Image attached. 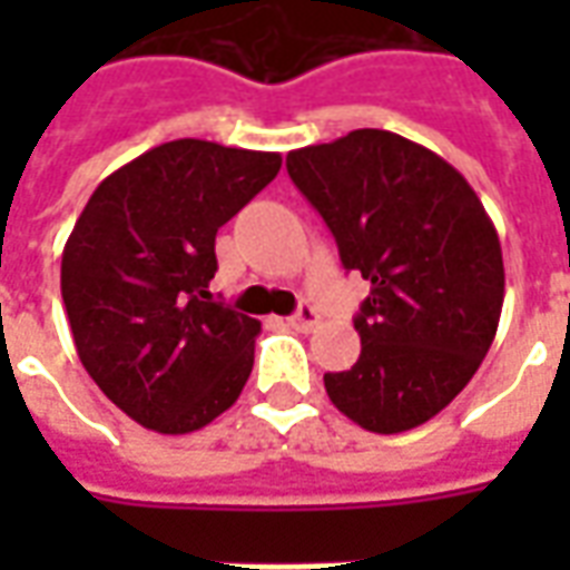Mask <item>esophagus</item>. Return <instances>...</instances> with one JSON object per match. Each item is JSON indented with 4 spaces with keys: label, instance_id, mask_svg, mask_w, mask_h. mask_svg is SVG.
Segmentation results:
<instances>
[{
    "label": "esophagus",
    "instance_id": "esophagus-1",
    "mask_svg": "<svg viewBox=\"0 0 570 570\" xmlns=\"http://www.w3.org/2000/svg\"><path fill=\"white\" fill-rule=\"evenodd\" d=\"M317 323H321V314L311 308V305H302V308H298L296 314L289 317V326H293V330H298V333H311Z\"/></svg>",
    "mask_w": 570,
    "mask_h": 570
}]
</instances>
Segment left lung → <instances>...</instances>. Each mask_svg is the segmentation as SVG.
<instances>
[{
  "label": "left lung",
  "instance_id": "obj_1",
  "mask_svg": "<svg viewBox=\"0 0 570 570\" xmlns=\"http://www.w3.org/2000/svg\"><path fill=\"white\" fill-rule=\"evenodd\" d=\"M347 272L370 281L360 357L326 372L333 406L372 433L440 415L476 375L503 308V256L479 195L436 151L379 128L286 155Z\"/></svg>",
  "mask_w": 570,
  "mask_h": 570
}]
</instances>
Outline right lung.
<instances>
[{
    "instance_id": "obj_1",
    "label": "right lung",
    "mask_w": 570,
    "mask_h": 570,
    "mask_svg": "<svg viewBox=\"0 0 570 570\" xmlns=\"http://www.w3.org/2000/svg\"><path fill=\"white\" fill-rule=\"evenodd\" d=\"M277 170V151L170 140L106 176L76 219L60 262L72 342L142 428H207L244 391L259 321L213 302V247Z\"/></svg>"
}]
</instances>
